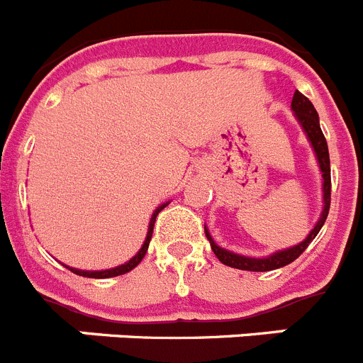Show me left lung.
<instances>
[{"instance_id":"8db88e82","label":"left lung","mask_w":363,"mask_h":363,"mask_svg":"<svg viewBox=\"0 0 363 363\" xmlns=\"http://www.w3.org/2000/svg\"><path fill=\"white\" fill-rule=\"evenodd\" d=\"M291 108L294 112V118L298 120L300 127L306 133L307 140H309L311 147L314 150V156H316V162H318L320 172H322V192H323V207L322 213H320L318 221L314 223V227L311 229V233L307 234L306 240H301L298 245L287 247V249H281V251L272 252V255L264 256V258H252V256H243L238 252L227 251L223 247L218 245L216 242L211 236L209 229L205 227V236L209 240L211 249L216 255V258L220 259L223 265H229L234 269H242V271H255V272H265L272 271V269H280L289 265L291 262L298 258L301 252L306 251L309 243L316 238V234L320 233L322 225L325 223V218L329 214V205H331V162H329V149H327L325 136H323L322 129H320V118L318 112L314 108V105L311 104L306 96L301 94L300 91L294 92L293 101H291Z\"/></svg>"}]
</instances>
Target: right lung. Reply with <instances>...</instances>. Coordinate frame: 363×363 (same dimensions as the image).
Returning <instances> with one entry per match:
<instances>
[{
  "label": "right lung",
  "instance_id": "right-lung-1",
  "mask_svg": "<svg viewBox=\"0 0 363 363\" xmlns=\"http://www.w3.org/2000/svg\"><path fill=\"white\" fill-rule=\"evenodd\" d=\"M167 205H169V201H165V203H162L160 207H156V211L152 213V216H150V221H149V230H147V236H145V242H143L142 249L136 252V255L133 256V258L129 259V262H125V264L118 265V267H112V269H105V271H82V269H76V267H69V265H65L69 271H72L74 274H79V277H85V278H112V277H120V274H125V272L133 271L134 267H136L140 262L143 259V256H145L147 249H149V243H150V238H152V229H154V221H156V216H158V213L162 209H165Z\"/></svg>",
  "mask_w": 363,
  "mask_h": 363
}]
</instances>
